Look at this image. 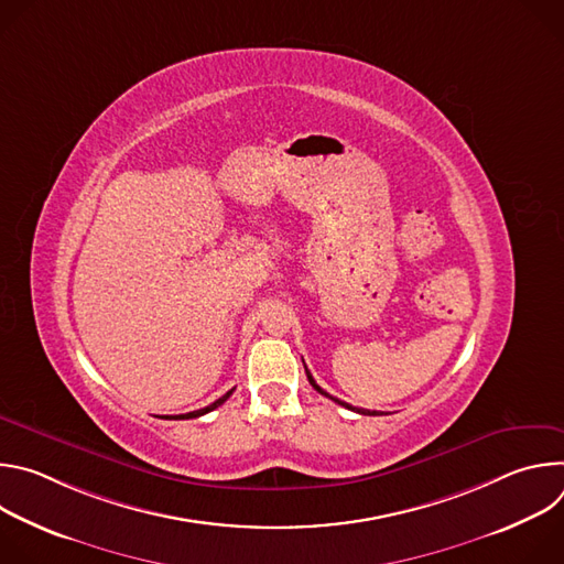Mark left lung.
<instances>
[{
	"label": "left lung",
	"instance_id": "left-lung-1",
	"mask_svg": "<svg viewBox=\"0 0 564 564\" xmlns=\"http://www.w3.org/2000/svg\"><path fill=\"white\" fill-rule=\"evenodd\" d=\"M305 375H307V381H310V383H312V388H314V390H316V392H321V394H326V397H330V399H335V397H333V394H328V392H326V390H324V388H321V386H318V383H316V381H314V379H312V375H310V370H307V368H305ZM335 401H337V404H341V406H346V409H348V411H355V413H361V415H377V413H375V411H372V413H370V411H364V409H352V406H350V404H346V401H339V399H335Z\"/></svg>",
	"mask_w": 564,
	"mask_h": 564
}]
</instances>
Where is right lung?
<instances>
[{
	"label": "right lung",
	"mask_w": 564,
	"mask_h": 564,
	"mask_svg": "<svg viewBox=\"0 0 564 564\" xmlns=\"http://www.w3.org/2000/svg\"><path fill=\"white\" fill-rule=\"evenodd\" d=\"M234 392V388L231 390H227L220 399H216L214 404H209V406H205V409H200V411H194V413H185V415H174V417H167V420H194V417H200V415H205V413H209V411H214V409H218L220 404H225V401L229 399V394Z\"/></svg>",
	"instance_id": "add662e5"
}]
</instances>
